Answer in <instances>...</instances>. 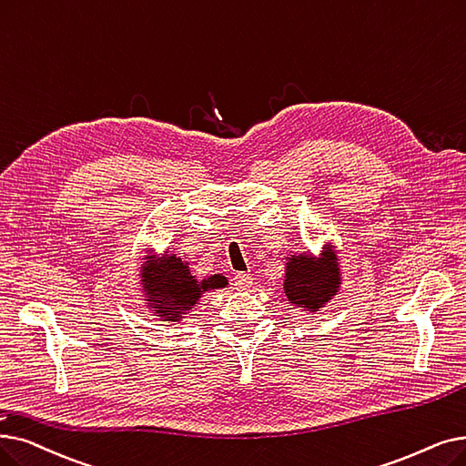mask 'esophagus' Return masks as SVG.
I'll use <instances>...</instances> for the list:
<instances>
[{
    "mask_svg": "<svg viewBox=\"0 0 466 466\" xmlns=\"http://www.w3.org/2000/svg\"><path fill=\"white\" fill-rule=\"evenodd\" d=\"M251 283H253V278L249 274H246V272H238L234 276L236 289H248V288H251Z\"/></svg>",
    "mask_w": 466,
    "mask_h": 466,
    "instance_id": "esophagus-1",
    "label": "esophagus"
}]
</instances>
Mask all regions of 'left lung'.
<instances>
[{"mask_svg":"<svg viewBox=\"0 0 466 466\" xmlns=\"http://www.w3.org/2000/svg\"><path fill=\"white\" fill-rule=\"evenodd\" d=\"M339 283L340 274L333 251H326L321 260H314L310 255H293L288 262L283 291L295 307L314 312L337 293Z\"/></svg>","mask_w":466,"mask_h":466,"instance_id":"left-lung-1","label":"left lung"}]
</instances>
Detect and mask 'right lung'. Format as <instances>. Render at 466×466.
<instances>
[{
	"mask_svg": "<svg viewBox=\"0 0 466 466\" xmlns=\"http://www.w3.org/2000/svg\"><path fill=\"white\" fill-rule=\"evenodd\" d=\"M148 262H152V258ZM227 283L225 276L217 274L206 279H196L187 262L175 255H166L145 270V288L148 291L147 295H150V307L167 321L180 319L183 318L180 314L190 310L208 289L225 288Z\"/></svg>",
	"mask_w": 466,
	"mask_h": 466,
	"instance_id": "right-lung-1",
	"label": "right lung"
}]
</instances>
